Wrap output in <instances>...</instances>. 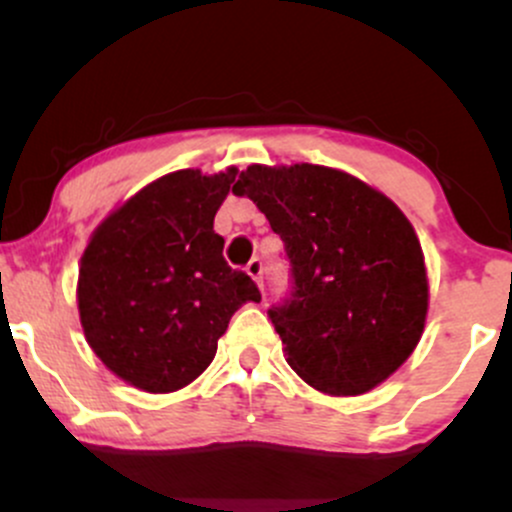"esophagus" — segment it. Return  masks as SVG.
I'll return each instance as SVG.
<instances>
[{
    "label": "esophagus",
    "instance_id": "34e87169",
    "mask_svg": "<svg viewBox=\"0 0 512 512\" xmlns=\"http://www.w3.org/2000/svg\"><path fill=\"white\" fill-rule=\"evenodd\" d=\"M248 274L252 276V279L257 281V284H260V289H262V272H264V264H262V260L260 257H252V260L248 262Z\"/></svg>",
    "mask_w": 512,
    "mask_h": 512
}]
</instances>
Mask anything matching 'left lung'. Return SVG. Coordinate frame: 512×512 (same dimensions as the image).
<instances>
[{"instance_id":"obj_1","label":"left lung","mask_w":512,"mask_h":512,"mask_svg":"<svg viewBox=\"0 0 512 512\" xmlns=\"http://www.w3.org/2000/svg\"><path fill=\"white\" fill-rule=\"evenodd\" d=\"M233 192L284 240L291 289L267 310L289 366L315 390L361 395L390 378L424 332V252L407 216L342 170L250 166Z\"/></svg>"}]
</instances>
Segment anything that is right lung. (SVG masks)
<instances>
[{
  "label": "right lung",
  "mask_w": 512,
  "mask_h": 512,
  "mask_svg": "<svg viewBox=\"0 0 512 512\" xmlns=\"http://www.w3.org/2000/svg\"><path fill=\"white\" fill-rule=\"evenodd\" d=\"M236 180L178 170L151 182L93 233L81 257L79 315L96 356L146 392L190 385L243 303L248 274L223 260L214 216Z\"/></svg>",
  "instance_id": "obj_1"
}]
</instances>
